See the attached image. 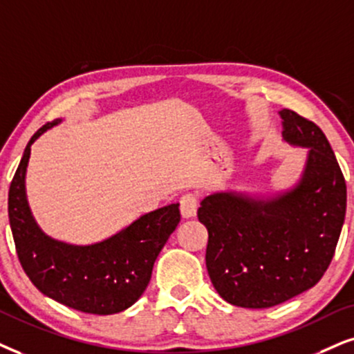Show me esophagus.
Wrapping results in <instances>:
<instances>
[{
    "instance_id": "34e87169",
    "label": "esophagus",
    "mask_w": 354,
    "mask_h": 354,
    "mask_svg": "<svg viewBox=\"0 0 354 354\" xmlns=\"http://www.w3.org/2000/svg\"><path fill=\"white\" fill-rule=\"evenodd\" d=\"M180 209L181 216L185 218L196 217V214H198V198L194 194H185L180 201Z\"/></svg>"
}]
</instances>
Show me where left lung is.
Returning <instances> with one entry per match:
<instances>
[{"label":"left lung","mask_w":354,"mask_h":354,"mask_svg":"<svg viewBox=\"0 0 354 354\" xmlns=\"http://www.w3.org/2000/svg\"><path fill=\"white\" fill-rule=\"evenodd\" d=\"M286 144L307 149L299 180L268 194L214 191L201 201L205 266L223 301L268 308L314 288L332 261L346 212V185L319 125L281 109Z\"/></svg>","instance_id":"left-lung-1"}]
</instances>
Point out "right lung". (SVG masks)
Masks as SVG:
<instances>
[{"mask_svg":"<svg viewBox=\"0 0 354 354\" xmlns=\"http://www.w3.org/2000/svg\"><path fill=\"white\" fill-rule=\"evenodd\" d=\"M60 122H48L30 137L11 181L8 214L17 258L44 296L84 314H118L133 306L149 286L155 259L180 223V204L144 214L95 243H68L47 235L29 207L26 171L30 147Z\"/></svg>","mask_w":354,"mask_h":354,"instance_id":"add662e5","label":"right lung"}]
</instances>
